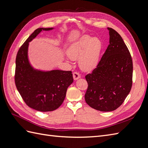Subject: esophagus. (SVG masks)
Masks as SVG:
<instances>
[{"label": "esophagus", "instance_id": "obj_1", "mask_svg": "<svg viewBox=\"0 0 148 148\" xmlns=\"http://www.w3.org/2000/svg\"><path fill=\"white\" fill-rule=\"evenodd\" d=\"M73 77L75 80H77L81 77V75H80V74L78 72H77V71H75L73 73Z\"/></svg>", "mask_w": 148, "mask_h": 148}]
</instances>
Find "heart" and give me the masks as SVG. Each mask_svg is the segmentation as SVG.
I'll return each instance as SVG.
<instances>
[{
    "label": "heart",
    "instance_id": "obj_1",
    "mask_svg": "<svg viewBox=\"0 0 148 148\" xmlns=\"http://www.w3.org/2000/svg\"><path fill=\"white\" fill-rule=\"evenodd\" d=\"M101 49L102 42L99 39L84 35L70 46L68 55L73 60L79 58L80 67L85 70H90L97 65Z\"/></svg>",
    "mask_w": 148,
    "mask_h": 148
}]
</instances>
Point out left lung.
Returning <instances> with one entry per match:
<instances>
[{"label":"left lung","instance_id":"obj_1","mask_svg":"<svg viewBox=\"0 0 148 148\" xmlns=\"http://www.w3.org/2000/svg\"><path fill=\"white\" fill-rule=\"evenodd\" d=\"M109 30V44L97 67L85 76L88 88L84 99L92 108L102 112L119 107L130 92L133 79V61L120 35Z\"/></svg>","mask_w":148,"mask_h":148}]
</instances>
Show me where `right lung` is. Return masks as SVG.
<instances>
[{
    "mask_svg": "<svg viewBox=\"0 0 148 148\" xmlns=\"http://www.w3.org/2000/svg\"><path fill=\"white\" fill-rule=\"evenodd\" d=\"M36 29L22 44L17 52L15 83L25 104L31 108L41 112L53 111L62 105L67 88L73 83L71 71L52 70L41 71L34 70L28 59L29 42L42 30Z\"/></svg>",
    "mask_w": 148,
    "mask_h": 148,
    "instance_id": "right-lung-1",
    "label": "right lung"
}]
</instances>
